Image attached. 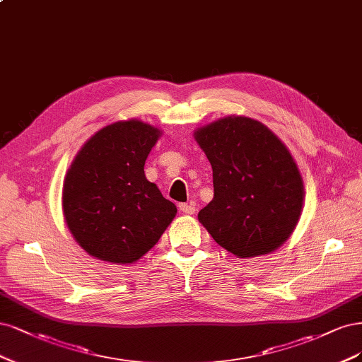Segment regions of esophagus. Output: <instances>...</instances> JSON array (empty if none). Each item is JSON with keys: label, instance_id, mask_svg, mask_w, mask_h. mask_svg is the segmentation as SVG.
<instances>
[{"label": "esophagus", "instance_id": "34e87169", "mask_svg": "<svg viewBox=\"0 0 362 362\" xmlns=\"http://www.w3.org/2000/svg\"><path fill=\"white\" fill-rule=\"evenodd\" d=\"M179 211L186 214V215H194L195 214V207L192 204H188V203H180L179 204Z\"/></svg>", "mask_w": 362, "mask_h": 362}]
</instances>
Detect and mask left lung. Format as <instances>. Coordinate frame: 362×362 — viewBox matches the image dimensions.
<instances>
[{"label": "left lung", "instance_id": "obj_1", "mask_svg": "<svg viewBox=\"0 0 362 362\" xmlns=\"http://www.w3.org/2000/svg\"><path fill=\"white\" fill-rule=\"evenodd\" d=\"M214 171V200L198 221L239 259L275 251L290 238L304 204L295 159L271 129L230 115L194 132Z\"/></svg>", "mask_w": 362, "mask_h": 362}]
</instances>
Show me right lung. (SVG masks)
I'll list each match as a JSON object with an SVG mask.
<instances>
[{
    "label": "right lung",
    "instance_id": "1",
    "mask_svg": "<svg viewBox=\"0 0 362 362\" xmlns=\"http://www.w3.org/2000/svg\"><path fill=\"white\" fill-rule=\"evenodd\" d=\"M160 136L139 120L102 127L78 151L63 185V212L75 240L103 262L129 264L155 247L177 214L146 179Z\"/></svg>",
    "mask_w": 362,
    "mask_h": 362
}]
</instances>
